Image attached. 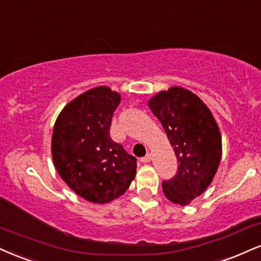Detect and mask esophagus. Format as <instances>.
I'll list each match as a JSON object with an SVG mask.
<instances>
[{
	"mask_svg": "<svg viewBox=\"0 0 261 261\" xmlns=\"http://www.w3.org/2000/svg\"><path fill=\"white\" fill-rule=\"evenodd\" d=\"M150 159H152V155H150L149 153H147V154L144 155L143 158H141V162H142V163H149Z\"/></svg>",
	"mask_w": 261,
	"mask_h": 261,
	"instance_id": "34e87169",
	"label": "esophagus"
}]
</instances>
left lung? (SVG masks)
<instances>
[{"label": "left lung", "instance_id": "obj_1", "mask_svg": "<svg viewBox=\"0 0 261 261\" xmlns=\"http://www.w3.org/2000/svg\"><path fill=\"white\" fill-rule=\"evenodd\" d=\"M177 158V174L163 182L170 202L188 205L208 188L221 161L218 122L205 103L184 87L172 86L148 100Z\"/></svg>", "mask_w": 261, "mask_h": 261}]
</instances>
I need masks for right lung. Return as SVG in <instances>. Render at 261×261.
Listing matches in <instances>:
<instances>
[{
    "label": "right lung",
    "mask_w": 261,
    "mask_h": 261,
    "mask_svg": "<svg viewBox=\"0 0 261 261\" xmlns=\"http://www.w3.org/2000/svg\"><path fill=\"white\" fill-rule=\"evenodd\" d=\"M120 99L107 86L87 90L62 109L53 126L55 168L69 188L91 203L119 198L136 176V158L109 135Z\"/></svg>",
    "instance_id": "add662e5"
}]
</instances>
